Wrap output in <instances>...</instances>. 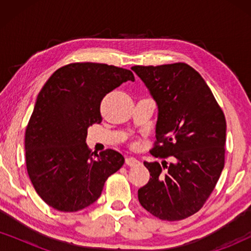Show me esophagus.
Returning <instances> with one entry per match:
<instances>
[{"label": "esophagus", "mask_w": 251, "mask_h": 251, "mask_svg": "<svg viewBox=\"0 0 251 251\" xmlns=\"http://www.w3.org/2000/svg\"><path fill=\"white\" fill-rule=\"evenodd\" d=\"M126 163L128 164L129 167H136V166H138V164L140 163L138 160L136 159V157H133V156H128L126 159Z\"/></svg>", "instance_id": "34e87169"}]
</instances>
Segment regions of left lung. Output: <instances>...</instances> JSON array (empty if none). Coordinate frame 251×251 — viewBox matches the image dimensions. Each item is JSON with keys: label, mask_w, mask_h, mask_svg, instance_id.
Returning a JSON list of instances; mask_svg holds the SVG:
<instances>
[{"label": "left lung", "mask_w": 251, "mask_h": 251, "mask_svg": "<svg viewBox=\"0 0 251 251\" xmlns=\"http://www.w3.org/2000/svg\"><path fill=\"white\" fill-rule=\"evenodd\" d=\"M159 107L150 151L163 161L144 162L150 180L140 204L162 221H181L203 207L225 164L226 120L200 74L185 63L132 66Z\"/></svg>", "instance_id": "1"}]
</instances>
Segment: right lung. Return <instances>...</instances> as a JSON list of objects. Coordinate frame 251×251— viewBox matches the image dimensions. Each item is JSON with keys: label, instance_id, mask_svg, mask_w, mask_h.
<instances>
[{"label": "right lung", "instance_id": "1", "mask_svg": "<svg viewBox=\"0 0 251 251\" xmlns=\"http://www.w3.org/2000/svg\"><path fill=\"white\" fill-rule=\"evenodd\" d=\"M126 81H135L131 71L85 61L58 68L41 89L26 126V168L51 208L75 212L89 207L125 163L118 151L94 154L85 138L89 126L101 122L102 98Z\"/></svg>", "mask_w": 251, "mask_h": 251}]
</instances>
